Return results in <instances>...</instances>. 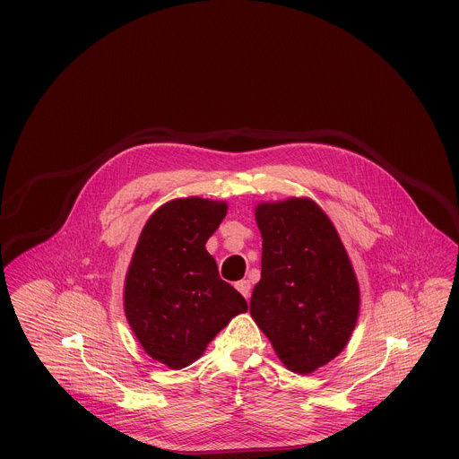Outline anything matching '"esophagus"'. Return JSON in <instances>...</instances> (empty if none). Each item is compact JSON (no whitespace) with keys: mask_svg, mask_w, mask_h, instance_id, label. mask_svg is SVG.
<instances>
[{"mask_svg":"<svg viewBox=\"0 0 459 459\" xmlns=\"http://www.w3.org/2000/svg\"><path fill=\"white\" fill-rule=\"evenodd\" d=\"M236 289L239 290L240 294H242L246 299H249V296H251V284H249V281H239V282H236Z\"/></svg>","mask_w":459,"mask_h":459,"instance_id":"obj_1","label":"esophagus"}]
</instances>
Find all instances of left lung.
I'll return each instance as SVG.
<instances>
[{
  "mask_svg": "<svg viewBox=\"0 0 459 459\" xmlns=\"http://www.w3.org/2000/svg\"><path fill=\"white\" fill-rule=\"evenodd\" d=\"M262 279L249 311L290 371L307 375L346 348L359 285L325 212L307 197L262 203Z\"/></svg>",
  "mask_w": 459,
  "mask_h": 459,
  "instance_id": "1",
  "label": "left lung"
}]
</instances>
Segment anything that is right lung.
<instances>
[{
  "instance_id": "add662e5",
  "label": "right lung",
  "mask_w": 459,
  "mask_h": 459,
  "mask_svg": "<svg viewBox=\"0 0 459 459\" xmlns=\"http://www.w3.org/2000/svg\"><path fill=\"white\" fill-rule=\"evenodd\" d=\"M225 215L223 201H169L146 221L132 255L127 322L146 354L172 370L195 363L221 328L247 311L204 247Z\"/></svg>"
}]
</instances>
